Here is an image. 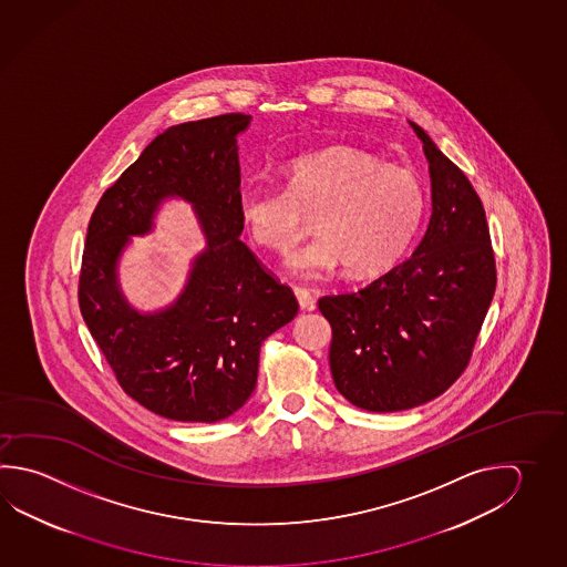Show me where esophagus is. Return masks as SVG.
<instances>
[{"mask_svg": "<svg viewBox=\"0 0 567 567\" xmlns=\"http://www.w3.org/2000/svg\"><path fill=\"white\" fill-rule=\"evenodd\" d=\"M293 293H296V298H298L299 308L303 309V311L316 309V299L309 293V289L293 288Z\"/></svg>", "mask_w": 567, "mask_h": 567, "instance_id": "obj_1", "label": "esophagus"}]
</instances>
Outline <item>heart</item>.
I'll return each mask as SVG.
<instances>
[{
    "label": "heart",
    "mask_w": 567,
    "mask_h": 567,
    "mask_svg": "<svg viewBox=\"0 0 567 567\" xmlns=\"http://www.w3.org/2000/svg\"><path fill=\"white\" fill-rule=\"evenodd\" d=\"M286 189L247 184L237 212L259 246L284 251L311 227L321 234L289 251L286 266L318 278L346 266L351 276L392 268L412 244L425 199L417 177L351 145L299 155L284 165Z\"/></svg>",
    "instance_id": "b5f03b06"
}]
</instances>
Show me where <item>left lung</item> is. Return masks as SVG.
Segmentation results:
<instances>
[{"instance_id":"1","label":"left lung","mask_w":567,"mask_h":567,"mask_svg":"<svg viewBox=\"0 0 567 567\" xmlns=\"http://www.w3.org/2000/svg\"><path fill=\"white\" fill-rule=\"evenodd\" d=\"M432 214L412 258L355 293L318 301L330 321L331 378L355 408L412 410L462 375L494 299L495 261L482 199L432 137Z\"/></svg>"}]
</instances>
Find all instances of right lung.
<instances>
[{
	"label": "right lung",
	"instance_id": "right-lung-1",
	"mask_svg": "<svg viewBox=\"0 0 567 567\" xmlns=\"http://www.w3.org/2000/svg\"><path fill=\"white\" fill-rule=\"evenodd\" d=\"M251 115L172 125L103 194L87 226L80 309L124 392L175 422L214 423L256 390L259 348L296 318L293 291L239 239L237 135ZM189 203L207 247L172 305L137 310L118 284L132 236L151 233L165 200Z\"/></svg>",
	"mask_w": 567,
	"mask_h": 567
}]
</instances>
